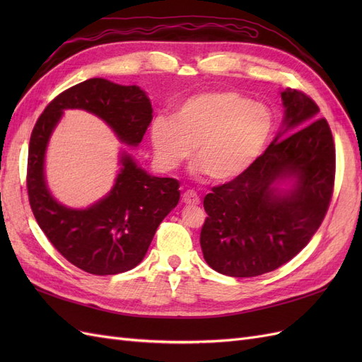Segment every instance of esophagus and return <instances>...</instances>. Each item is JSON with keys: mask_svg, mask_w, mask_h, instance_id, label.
Returning a JSON list of instances; mask_svg holds the SVG:
<instances>
[{"mask_svg": "<svg viewBox=\"0 0 362 362\" xmlns=\"http://www.w3.org/2000/svg\"><path fill=\"white\" fill-rule=\"evenodd\" d=\"M182 202L187 205H199L201 204V198L198 196L194 190H185L182 193Z\"/></svg>", "mask_w": 362, "mask_h": 362, "instance_id": "esophagus-1", "label": "esophagus"}]
</instances>
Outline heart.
Returning <instances> with one entry per match:
<instances>
[{"mask_svg": "<svg viewBox=\"0 0 362 362\" xmlns=\"http://www.w3.org/2000/svg\"><path fill=\"white\" fill-rule=\"evenodd\" d=\"M273 131L275 117L267 105L235 90H218L189 98L173 117H154L149 136L163 169H177L194 149L198 172L226 182L258 160Z\"/></svg>", "mask_w": 362, "mask_h": 362, "instance_id": "heart-1", "label": "heart"}]
</instances>
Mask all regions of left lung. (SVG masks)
Returning a JSON list of instances; mask_svg holds the SVG:
<instances>
[{"instance_id": "left-lung-1", "label": "left lung", "mask_w": 362, "mask_h": 362, "mask_svg": "<svg viewBox=\"0 0 362 362\" xmlns=\"http://www.w3.org/2000/svg\"><path fill=\"white\" fill-rule=\"evenodd\" d=\"M286 129L252 166L204 198L201 247L222 275L252 278L276 270L308 245L329 208L335 145L319 105L298 89L282 92ZM295 133L293 134L292 131ZM294 177L279 194L272 182Z\"/></svg>"}]
</instances>
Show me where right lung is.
Instances as JSON below:
<instances>
[{
	"instance_id": "right-lung-1",
	"label": "right lung",
	"mask_w": 362,
	"mask_h": 362,
	"mask_svg": "<svg viewBox=\"0 0 362 362\" xmlns=\"http://www.w3.org/2000/svg\"><path fill=\"white\" fill-rule=\"evenodd\" d=\"M66 108H81L104 119L117 137L139 145L152 120V107L137 86L90 78L57 95L31 131L27 192L31 211L51 245L71 264L92 275H117L144 259L158 225L180 201V182L151 177L129 156L108 196L87 210H71L51 198L43 158L51 131Z\"/></svg>"
}]
</instances>
